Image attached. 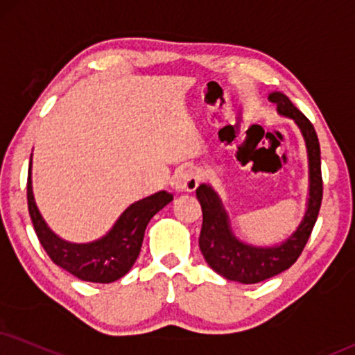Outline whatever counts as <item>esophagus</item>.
Wrapping results in <instances>:
<instances>
[{"instance_id":"1","label":"esophagus","mask_w":355,"mask_h":355,"mask_svg":"<svg viewBox=\"0 0 355 355\" xmlns=\"http://www.w3.org/2000/svg\"><path fill=\"white\" fill-rule=\"evenodd\" d=\"M199 184V174L194 169L187 168L178 171L174 176L173 186L178 192H192Z\"/></svg>"}]
</instances>
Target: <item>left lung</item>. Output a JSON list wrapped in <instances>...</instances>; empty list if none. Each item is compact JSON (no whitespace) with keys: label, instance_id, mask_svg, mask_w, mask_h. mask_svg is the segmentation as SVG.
Returning a JSON list of instances; mask_svg holds the SVG:
<instances>
[{"label":"left lung","instance_id":"obj_1","mask_svg":"<svg viewBox=\"0 0 355 355\" xmlns=\"http://www.w3.org/2000/svg\"><path fill=\"white\" fill-rule=\"evenodd\" d=\"M270 102L277 103L278 112L290 116L298 123L308 148L309 157V199L308 211L304 214L298 230L279 247L260 248L239 242L232 235L229 218L222 209L220 199L211 186L200 184L196 191L202 207V229L199 235V248L214 271L227 279H234L245 284L263 282L282 273L298 260L303 248L308 243L313 227L321 209L322 200V176H321V150L318 135L311 121L301 113L286 95L273 92Z\"/></svg>","mask_w":355,"mask_h":355}]
</instances>
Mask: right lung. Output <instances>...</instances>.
<instances>
[{"instance_id": "obj_1", "label": "right lung", "mask_w": 355, "mask_h": 355, "mask_svg": "<svg viewBox=\"0 0 355 355\" xmlns=\"http://www.w3.org/2000/svg\"><path fill=\"white\" fill-rule=\"evenodd\" d=\"M171 200L173 194L169 192H156L131 204L103 239L90 243H69L57 237L39 214L31 187L29 164L28 209L39 242L55 265L84 282L112 283L128 273L141 250L148 222Z\"/></svg>"}]
</instances>
